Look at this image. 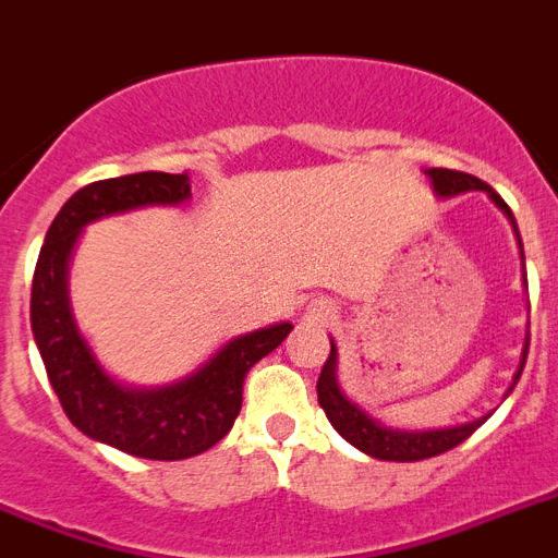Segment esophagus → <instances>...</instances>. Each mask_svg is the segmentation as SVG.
<instances>
[{"mask_svg": "<svg viewBox=\"0 0 558 558\" xmlns=\"http://www.w3.org/2000/svg\"><path fill=\"white\" fill-rule=\"evenodd\" d=\"M306 317L312 323H326L331 317V306L329 303H312V308L306 312Z\"/></svg>", "mask_w": 558, "mask_h": 558, "instance_id": "esophagus-1", "label": "esophagus"}]
</instances>
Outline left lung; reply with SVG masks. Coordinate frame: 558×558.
<instances>
[{
    "label": "left lung",
    "mask_w": 558,
    "mask_h": 558,
    "mask_svg": "<svg viewBox=\"0 0 558 558\" xmlns=\"http://www.w3.org/2000/svg\"><path fill=\"white\" fill-rule=\"evenodd\" d=\"M428 172L430 184H434V192L439 198H453V195H462V192H488L490 201L496 207L508 215V221L513 223V232L519 238L517 221H513V213L502 201L499 192L490 190L485 181H480L476 175H468V172L457 170H442V167H430ZM519 250H522V241H519ZM525 257V255H522ZM527 343H531V335H525V345H522V360H519V368L513 374V383L508 386L505 397L513 391V386L522 377V368H525L527 360ZM317 402L320 409L326 411L329 423L335 425V430L345 442H351L354 448H360L363 453L374 457V460H388V462H416V460H428V457H439V453L451 451L460 442H465L476 428H480L490 414L476 416L471 423L451 425V428H428V430H400V428H388L380 420H374L372 414L354 405L349 397L340 391V383H337V349L335 340H331L329 360L323 363L320 380H317Z\"/></svg>",
    "instance_id": "left-lung-1"
}]
</instances>
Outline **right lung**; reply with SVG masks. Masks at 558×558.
Returning <instances> with one entry per match:
<instances>
[{
  "label": "right lung",
  "instance_id": "obj_1",
  "mask_svg": "<svg viewBox=\"0 0 558 558\" xmlns=\"http://www.w3.org/2000/svg\"><path fill=\"white\" fill-rule=\"evenodd\" d=\"M190 195L186 172H135L82 186L50 223L33 271V340L64 414L90 439L142 460H186L221 442L241 414L246 372L294 329L292 323H275L232 337L204 366L170 386H121L98 366L68 298V264L82 229L130 209L175 207Z\"/></svg>",
  "mask_w": 558,
  "mask_h": 558
}]
</instances>
